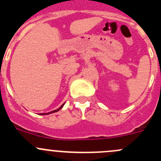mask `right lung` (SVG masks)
Listing matches in <instances>:
<instances>
[{
	"instance_id": "1",
	"label": "right lung",
	"mask_w": 161,
	"mask_h": 161,
	"mask_svg": "<svg viewBox=\"0 0 161 161\" xmlns=\"http://www.w3.org/2000/svg\"><path fill=\"white\" fill-rule=\"evenodd\" d=\"M63 106H64V104H63V105H61V106L60 107V108H58V109H57V110H55V111H53L50 112V113H46V114H45V113H42V114H41V115H45V114H51V113H54V112H57V111H59L60 109H61V108H62V107H63Z\"/></svg>"
}]
</instances>
